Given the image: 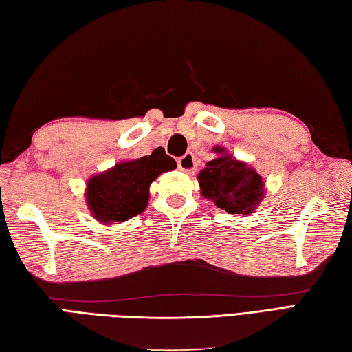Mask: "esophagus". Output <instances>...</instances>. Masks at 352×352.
I'll list each match as a JSON object with an SVG mask.
<instances>
[{
	"mask_svg": "<svg viewBox=\"0 0 352 352\" xmlns=\"http://www.w3.org/2000/svg\"><path fill=\"white\" fill-rule=\"evenodd\" d=\"M178 169L183 170L184 174H194L197 170V163H195V157L194 154H186L178 160Z\"/></svg>",
	"mask_w": 352,
	"mask_h": 352,
	"instance_id": "34e87169",
	"label": "esophagus"
}]
</instances>
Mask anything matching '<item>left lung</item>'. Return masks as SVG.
<instances>
[{
	"label": "left lung",
	"instance_id": "1",
	"mask_svg": "<svg viewBox=\"0 0 352 352\" xmlns=\"http://www.w3.org/2000/svg\"><path fill=\"white\" fill-rule=\"evenodd\" d=\"M217 157L206 163L197 180L200 194L231 215H251L265 198V180L251 164L215 146Z\"/></svg>",
	"mask_w": 352,
	"mask_h": 352
}]
</instances>
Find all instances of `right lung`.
I'll list each match as a JSON object with an SVG mask.
<instances>
[{"label": "right lung", "mask_w": 352, "mask_h": 352, "mask_svg": "<svg viewBox=\"0 0 352 352\" xmlns=\"http://www.w3.org/2000/svg\"><path fill=\"white\" fill-rule=\"evenodd\" d=\"M177 163L160 148L135 160H124L95 174L86 183V204L101 225H120L148 208L151 183Z\"/></svg>", "instance_id": "add662e5"}]
</instances>
